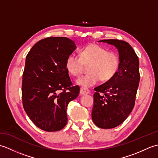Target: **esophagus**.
<instances>
[{"mask_svg":"<svg viewBox=\"0 0 158 158\" xmlns=\"http://www.w3.org/2000/svg\"><path fill=\"white\" fill-rule=\"evenodd\" d=\"M89 93V90L88 88H80V92H79L80 95H85Z\"/></svg>","mask_w":158,"mask_h":158,"instance_id":"1","label":"esophagus"}]
</instances>
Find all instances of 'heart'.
Segmentation results:
<instances>
[{
  "instance_id": "b5f03b06",
  "label": "heart",
  "mask_w": 158,
  "mask_h": 158,
  "mask_svg": "<svg viewBox=\"0 0 158 158\" xmlns=\"http://www.w3.org/2000/svg\"><path fill=\"white\" fill-rule=\"evenodd\" d=\"M88 74L77 79V83L84 88H89L98 83L112 79L119 71L120 58L115 52H108L106 48L96 44L83 48L79 57L70 53L65 60V67L70 75L77 77L83 69L84 64H88Z\"/></svg>"
}]
</instances>
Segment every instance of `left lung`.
Returning a JSON list of instances; mask_svg holds the SVG:
<instances>
[{
    "mask_svg": "<svg viewBox=\"0 0 158 158\" xmlns=\"http://www.w3.org/2000/svg\"><path fill=\"white\" fill-rule=\"evenodd\" d=\"M118 49L120 67L112 79L94 88L92 117L100 128L110 129L123 123L135 106L140 81L139 60L128 43L118 39L99 41Z\"/></svg>",
    "mask_w": 158,
    "mask_h": 158,
    "instance_id": "obj_1",
    "label": "left lung"
}]
</instances>
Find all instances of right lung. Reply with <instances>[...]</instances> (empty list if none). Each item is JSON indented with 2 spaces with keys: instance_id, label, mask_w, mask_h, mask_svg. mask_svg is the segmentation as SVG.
I'll use <instances>...</instances> for the list:
<instances>
[{
  "instance_id": "obj_1",
  "label": "right lung",
  "mask_w": 158,
  "mask_h": 158,
  "mask_svg": "<svg viewBox=\"0 0 158 158\" xmlns=\"http://www.w3.org/2000/svg\"><path fill=\"white\" fill-rule=\"evenodd\" d=\"M76 48L66 37H48L37 42L26 56L23 73V107L40 129L56 132L66 125V108L79 95L65 67V60Z\"/></svg>"
}]
</instances>
